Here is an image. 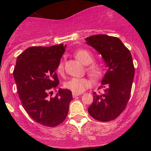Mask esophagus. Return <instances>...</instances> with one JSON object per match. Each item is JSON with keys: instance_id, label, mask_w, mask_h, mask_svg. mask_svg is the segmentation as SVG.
I'll list each match as a JSON object with an SVG mask.
<instances>
[{"instance_id": "34e87169", "label": "esophagus", "mask_w": 151, "mask_h": 151, "mask_svg": "<svg viewBox=\"0 0 151 151\" xmlns=\"http://www.w3.org/2000/svg\"><path fill=\"white\" fill-rule=\"evenodd\" d=\"M79 95H80V93H74V92L72 93V96H73V98H75V97H77V96H79Z\"/></svg>"}]
</instances>
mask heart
Returning a JSON list of instances; mask_svg holds the SVG:
<instances>
[{"label": "heart", "instance_id": "obj_1", "mask_svg": "<svg viewBox=\"0 0 151 151\" xmlns=\"http://www.w3.org/2000/svg\"><path fill=\"white\" fill-rule=\"evenodd\" d=\"M77 60L85 65H89L86 67L88 74L93 79H100L104 74V69L99 64L91 63L93 62V56L89 51L86 50H79L74 54ZM57 72L60 74L64 73V64L63 62L60 61L57 67ZM90 81L87 78H72L65 84L66 89L70 90L72 92L80 93L84 91L87 88L89 87Z\"/></svg>", "mask_w": 151, "mask_h": 151}]
</instances>
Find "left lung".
I'll return each mask as SVG.
<instances>
[{
    "label": "left lung",
    "mask_w": 151,
    "mask_h": 151,
    "mask_svg": "<svg viewBox=\"0 0 151 151\" xmlns=\"http://www.w3.org/2000/svg\"><path fill=\"white\" fill-rule=\"evenodd\" d=\"M85 40L86 44L101 54L108 68L99 88L101 92L93 93L88 111L97 121L114 120L126 109L131 95L135 73L132 56L118 37L96 35Z\"/></svg>",
    "instance_id": "8db88e82"
}]
</instances>
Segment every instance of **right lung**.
Here are the masks:
<instances>
[{
	"label": "right lung",
	"instance_id": "add662e5",
	"mask_svg": "<svg viewBox=\"0 0 151 151\" xmlns=\"http://www.w3.org/2000/svg\"><path fill=\"white\" fill-rule=\"evenodd\" d=\"M65 47L60 44L27 48L18 57L13 71L19 98L25 111L38 124L49 127L65 121L72 99V91L62 89H59L55 97H49L58 86L55 71Z\"/></svg>",
	"mask_w": 151,
	"mask_h": 151
}]
</instances>
